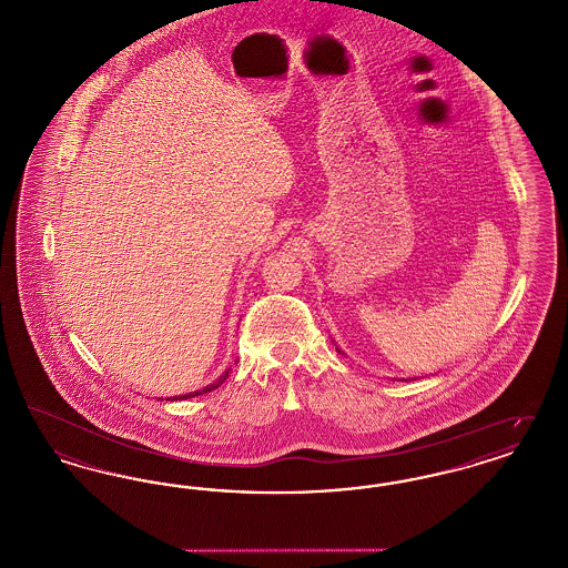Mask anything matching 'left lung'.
Masks as SVG:
<instances>
[{"label":"left lung","mask_w":568,"mask_h":568,"mask_svg":"<svg viewBox=\"0 0 568 568\" xmlns=\"http://www.w3.org/2000/svg\"><path fill=\"white\" fill-rule=\"evenodd\" d=\"M338 352H341V349H338Z\"/></svg>","instance_id":"8db88e82"}]
</instances>
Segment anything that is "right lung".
I'll use <instances>...</instances> for the list:
<instances>
[{
  "label": "right lung",
  "mask_w": 568,
  "mask_h": 568,
  "mask_svg": "<svg viewBox=\"0 0 568 568\" xmlns=\"http://www.w3.org/2000/svg\"><path fill=\"white\" fill-rule=\"evenodd\" d=\"M227 375H230V371H225L221 377L216 378L215 383H211V385H206V387H202V389H197V392H191V394H185V396H179L181 400H185V398H193V396H200V394H206V392H213V389H216L225 378H227ZM176 396L172 398V400H179Z\"/></svg>",
  "instance_id": "obj_1"
}]
</instances>
